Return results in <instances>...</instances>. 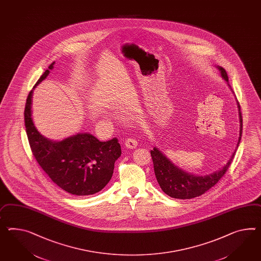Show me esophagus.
I'll return each instance as SVG.
<instances>
[{
	"label": "esophagus",
	"instance_id": "34e87169",
	"mask_svg": "<svg viewBox=\"0 0 261 261\" xmlns=\"http://www.w3.org/2000/svg\"><path fill=\"white\" fill-rule=\"evenodd\" d=\"M137 145H138V143L134 138H128L125 142V146L127 148H135V147H137Z\"/></svg>",
	"mask_w": 261,
	"mask_h": 261
}]
</instances>
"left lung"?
I'll use <instances>...</instances> for the list:
<instances>
[{"label": "left lung", "mask_w": 261, "mask_h": 261, "mask_svg": "<svg viewBox=\"0 0 261 261\" xmlns=\"http://www.w3.org/2000/svg\"><path fill=\"white\" fill-rule=\"evenodd\" d=\"M217 68L221 71L222 79L228 81L226 71L221 66H217ZM238 108H239L240 123H241L240 135L241 137L242 116H241V108H240L239 102H238ZM241 137L239 138L237 147H239ZM234 153H236V150L230 157V159L228 160L227 164L224 167H221V169L205 176H196L176 167L174 164H172V162L168 160L157 147H154L152 150H150V154L153 161L154 172L162 190L168 196H170L171 198L180 199V200H187V199L199 197L202 194L205 193L211 187H214L227 171L228 167L233 161Z\"/></svg>", "instance_id": "obj_1"}]
</instances>
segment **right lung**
<instances>
[{"label": "right lung", "mask_w": 261, "mask_h": 261, "mask_svg": "<svg viewBox=\"0 0 261 261\" xmlns=\"http://www.w3.org/2000/svg\"><path fill=\"white\" fill-rule=\"evenodd\" d=\"M54 64L49 65L34 88L46 79ZM33 90L27 96L24 124L35 159L49 178L68 193L87 196L99 192L112 179L114 163L120 157L117 138L100 142L92 134H77L61 141L47 139L34 125Z\"/></svg>", "instance_id": "add662e5"}]
</instances>
